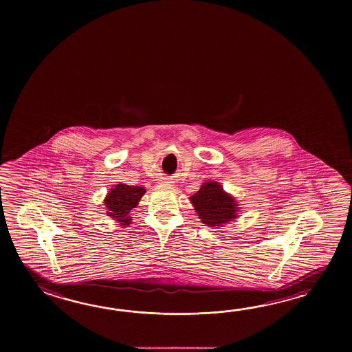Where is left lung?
Listing matches in <instances>:
<instances>
[{
  "mask_svg": "<svg viewBox=\"0 0 352 352\" xmlns=\"http://www.w3.org/2000/svg\"><path fill=\"white\" fill-rule=\"evenodd\" d=\"M190 200L202 223L209 226H220L238 217L236 202L217 182H205Z\"/></svg>",
  "mask_w": 352,
  "mask_h": 352,
  "instance_id": "obj_1",
  "label": "left lung"
}]
</instances>
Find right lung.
Wrapping results in <instances>:
<instances>
[{
  "label": "right lung",
  "instance_id": "1",
  "mask_svg": "<svg viewBox=\"0 0 352 352\" xmlns=\"http://www.w3.org/2000/svg\"><path fill=\"white\" fill-rule=\"evenodd\" d=\"M144 192V187L129 186L126 184L116 185L104 200L108 217L120 221L122 226L131 224L132 219L129 217V211L135 208Z\"/></svg>",
  "mask_w": 352,
  "mask_h": 352
}]
</instances>
